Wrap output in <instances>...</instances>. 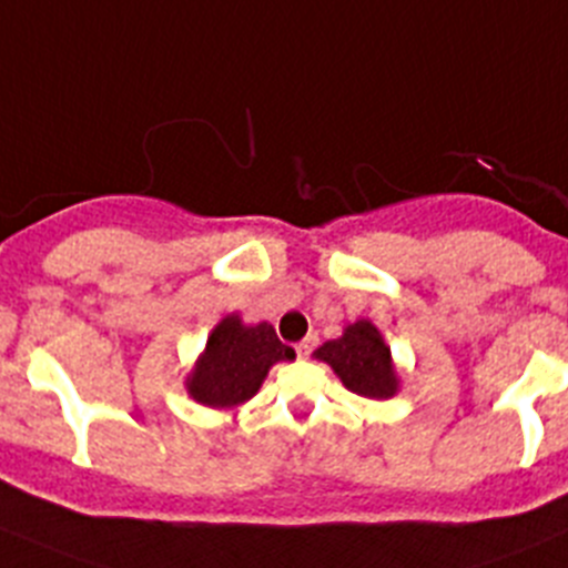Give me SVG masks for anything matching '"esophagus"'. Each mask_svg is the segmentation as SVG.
Instances as JSON below:
<instances>
[{
	"instance_id": "esophagus-1",
	"label": "esophagus",
	"mask_w": 568,
	"mask_h": 568,
	"mask_svg": "<svg viewBox=\"0 0 568 568\" xmlns=\"http://www.w3.org/2000/svg\"><path fill=\"white\" fill-rule=\"evenodd\" d=\"M316 344H318L316 335H307L305 341H300V344H296V355H300V357H307V355H311L313 346H316Z\"/></svg>"
}]
</instances>
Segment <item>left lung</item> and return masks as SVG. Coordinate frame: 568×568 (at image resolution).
<instances>
[{"mask_svg":"<svg viewBox=\"0 0 568 568\" xmlns=\"http://www.w3.org/2000/svg\"><path fill=\"white\" fill-rule=\"evenodd\" d=\"M313 357L327 363L344 388L357 396L390 399L399 390V374L390 357V346L368 318L346 324L344 333L333 341H324Z\"/></svg>","mask_w":568,"mask_h":568,"instance_id":"left-lung-1","label":"left lung"}]
</instances>
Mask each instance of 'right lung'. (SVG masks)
I'll use <instances>...</instances> for the list:
<instances>
[{
  "label": "right lung",
  "mask_w": 568,
  "mask_h": 568,
  "mask_svg": "<svg viewBox=\"0 0 568 568\" xmlns=\"http://www.w3.org/2000/svg\"><path fill=\"white\" fill-rule=\"evenodd\" d=\"M294 357L296 352L277 338L272 324H246L239 313H227L185 374V390L200 405L233 410L261 390L274 363Z\"/></svg>",
  "instance_id": "add662e5"
}]
</instances>
